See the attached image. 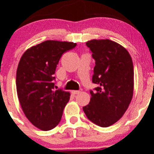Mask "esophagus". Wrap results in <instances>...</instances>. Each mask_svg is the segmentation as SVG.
Here are the masks:
<instances>
[{
	"mask_svg": "<svg viewBox=\"0 0 154 154\" xmlns=\"http://www.w3.org/2000/svg\"><path fill=\"white\" fill-rule=\"evenodd\" d=\"M82 92V90H72V94H74V95H76V94H79L80 92Z\"/></svg>",
	"mask_w": 154,
	"mask_h": 154,
	"instance_id": "obj_1",
	"label": "esophagus"
}]
</instances>
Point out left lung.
I'll use <instances>...</instances> for the list:
<instances>
[{
  "label": "left lung",
  "mask_w": 154,
  "mask_h": 154,
  "mask_svg": "<svg viewBox=\"0 0 154 154\" xmlns=\"http://www.w3.org/2000/svg\"><path fill=\"white\" fill-rule=\"evenodd\" d=\"M86 45L96 60L89 105L83 107L87 118L102 127L116 123L126 112L134 87L133 60L123 46L109 39H92Z\"/></svg>",
  "instance_id": "1"
}]
</instances>
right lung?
<instances>
[{
  "mask_svg": "<svg viewBox=\"0 0 154 154\" xmlns=\"http://www.w3.org/2000/svg\"><path fill=\"white\" fill-rule=\"evenodd\" d=\"M75 46L73 42L48 40L29 48L19 61L16 74L19 103L27 119L39 130H51L61 121L70 93L53 89V75L62 54Z\"/></svg>",
  "mask_w": 154,
  "mask_h": 154,
  "instance_id": "1",
  "label": "right lung"
}]
</instances>
